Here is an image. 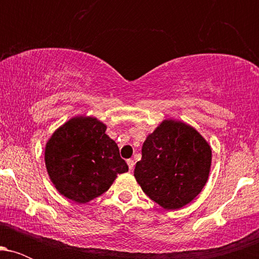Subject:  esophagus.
Here are the masks:
<instances>
[{"instance_id": "esophagus-1", "label": "esophagus", "mask_w": 259, "mask_h": 259, "mask_svg": "<svg viewBox=\"0 0 259 259\" xmlns=\"http://www.w3.org/2000/svg\"><path fill=\"white\" fill-rule=\"evenodd\" d=\"M126 163H127V167H129L130 170H133V169H134V165H135V162H134L133 159H127V160H126Z\"/></svg>"}]
</instances>
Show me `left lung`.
Instances as JSON below:
<instances>
[{
	"mask_svg": "<svg viewBox=\"0 0 259 259\" xmlns=\"http://www.w3.org/2000/svg\"><path fill=\"white\" fill-rule=\"evenodd\" d=\"M134 177L142 191L164 209L186 206L206 185L212 148L194 126L164 119L142 145Z\"/></svg>",
	"mask_w": 259,
	"mask_h": 259,
	"instance_id": "left-lung-1",
	"label": "left lung"
}]
</instances>
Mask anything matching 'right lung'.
<instances>
[{
  "mask_svg": "<svg viewBox=\"0 0 259 259\" xmlns=\"http://www.w3.org/2000/svg\"><path fill=\"white\" fill-rule=\"evenodd\" d=\"M107 125L92 115H75L55 130L45 146L50 180L64 197L88 203L129 170Z\"/></svg>",
  "mask_w": 259,
  "mask_h": 259,
  "instance_id": "add662e5",
  "label": "right lung"
}]
</instances>
